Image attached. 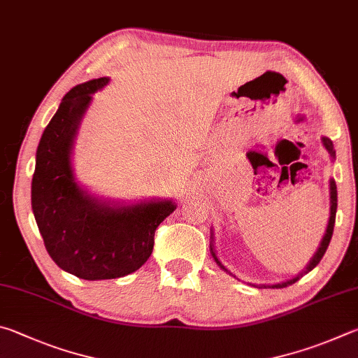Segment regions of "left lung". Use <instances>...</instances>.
Masks as SVG:
<instances>
[{
	"label": "left lung",
	"mask_w": 358,
	"mask_h": 358,
	"mask_svg": "<svg viewBox=\"0 0 358 358\" xmlns=\"http://www.w3.org/2000/svg\"><path fill=\"white\" fill-rule=\"evenodd\" d=\"M322 144H324V148L327 149V152H329V155H330V159H331V162H334L335 159H336V154H335V149H334V143H331V140H329L327 136H322ZM329 189H330V217H329V223H327V229H325V234H324V237H322V241H321V243H319V247H317V250H316V253L313 255V258L310 259V262L308 264H306V267L303 268L302 272H299L296 277H292V278H289V280H286V281H281V283H275V285H253V283H250L252 286H259V287H277V289H280V287H286V286H289V285H294L296 283V281H299L300 278L303 277L305 273H308V272H311L313 268H315L317 264H319V261L322 259V256L325 255V252H327V247H329V243H330V239H331V234H334V227H335V215H336V206H338V193H336V184H335V180L334 179H330V182H329ZM210 255H212V258H214V261L217 262V266L222 268V271H224V272H228L229 275H233L231 273L227 267H224L223 264H222V261L218 259V256H217V250H215V247H214V231L210 229Z\"/></svg>",
	"instance_id": "8db88e82"
}]
</instances>
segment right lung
Here are the masks:
<instances>
[{
	"label": "right lung",
	"mask_w": 358,
	"mask_h": 358,
	"mask_svg": "<svg viewBox=\"0 0 358 358\" xmlns=\"http://www.w3.org/2000/svg\"><path fill=\"white\" fill-rule=\"evenodd\" d=\"M108 81H85L62 97L41 136L31 182V206L48 255L62 271L90 281L138 271L152 253L157 227L178 208L173 199L99 198L77 182L75 140L92 94Z\"/></svg>",
	"instance_id": "add662e5"
}]
</instances>
